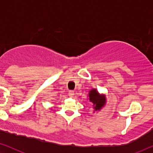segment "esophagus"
I'll return each mask as SVG.
<instances>
[{
	"instance_id": "1",
	"label": "esophagus",
	"mask_w": 153,
	"mask_h": 153,
	"mask_svg": "<svg viewBox=\"0 0 153 153\" xmlns=\"http://www.w3.org/2000/svg\"><path fill=\"white\" fill-rule=\"evenodd\" d=\"M74 95V92L73 91H69V96H70V97H72Z\"/></svg>"
}]
</instances>
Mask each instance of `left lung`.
Segmentation results:
<instances>
[{
	"label": "left lung",
	"mask_w": 153,
	"mask_h": 153,
	"mask_svg": "<svg viewBox=\"0 0 153 153\" xmlns=\"http://www.w3.org/2000/svg\"><path fill=\"white\" fill-rule=\"evenodd\" d=\"M88 97L90 102L93 104V108L95 111H100L105 105L106 96L103 94H102V95L100 94L97 90L95 88L89 91Z\"/></svg>",
	"instance_id": "left-lung-1"
}]
</instances>
